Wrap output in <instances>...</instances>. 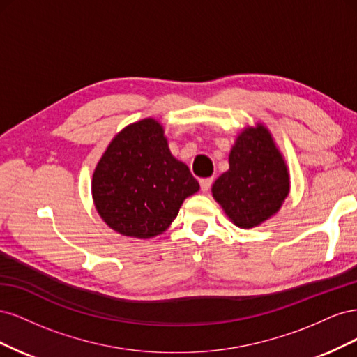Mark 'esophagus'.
<instances>
[{
	"label": "esophagus",
	"instance_id": "34e87169",
	"mask_svg": "<svg viewBox=\"0 0 357 357\" xmlns=\"http://www.w3.org/2000/svg\"><path fill=\"white\" fill-rule=\"evenodd\" d=\"M213 181H214V178H213V177H208V178H201V180H199L201 190H202V192H208V190H210V188H211V185H213Z\"/></svg>",
	"mask_w": 357,
	"mask_h": 357
}]
</instances>
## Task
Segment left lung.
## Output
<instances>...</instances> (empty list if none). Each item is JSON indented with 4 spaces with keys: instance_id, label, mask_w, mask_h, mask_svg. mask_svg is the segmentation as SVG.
Segmentation results:
<instances>
[{
    "instance_id": "left-lung-1",
    "label": "left lung",
    "mask_w": 357,
    "mask_h": 357,
    "mask_svg": "<svg viewBox=\"0 0 357 357\" xmlns=\"http://www.w3.org/2000/svg\"><path fill=\"white\" fill-rule=\"evenodd\" d=\"M289 189L286 162L268 129L257 123L236 137L229 169L214 181L211 192L232 223L248 229L273 218Z\"/></svg>"
}]
</instances>
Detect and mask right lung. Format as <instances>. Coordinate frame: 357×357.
Returning a JSON list of instances; mask_svg holds the SVG:
<instances>
[{"label": "right lung", "instance_id": "obj_1", "mask_svg": "<svg viewBox=\"0 0 357 357\" xmlns=\"http://www.w3.org/2000/svg\"><path fill=\"white\" fill-rule=\"evenodd\" d=\"M198 190L188 165L171 155L164 128L150 117L112 139L92 177L101 219L113 231L139 240L165 232L183 201Z\"/></svg>", "mask_w": 357, "mask_h": 357}]
</instances>
